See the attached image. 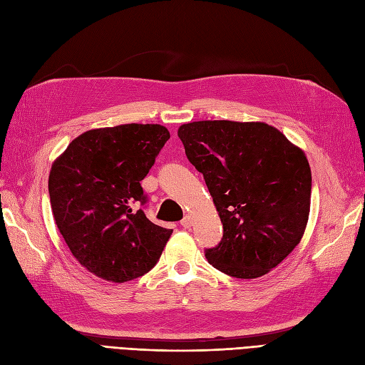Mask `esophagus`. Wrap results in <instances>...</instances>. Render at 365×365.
<instances>
[{
  "mask_svg": "<svg viewBox=\"0 0 365 365\" xmlns=\"http://www.w3.org/2000/svg\"><path fill=\"white\" fill-rule=\"evenodd\" d=\"M181 225H182L184 228H190V227L193 225V217H192L190 215H187V216H184V219L181 220Z\"/></svg>",
  "mask_w": 365,
  "mask_h": 365,
  "instance_id": "1",
  "label": "esophagus"
}]
</instances>
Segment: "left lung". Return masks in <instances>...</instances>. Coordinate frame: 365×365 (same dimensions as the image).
<instances>
[{
    "instance_id": "8db88e82",
    "label": "left lung",
    "mask_w": 365,
    "mask_h": 365,
    "mask_svg": "<svg viewBox=\"0 0 365 365\" xmlns=\"http://www.w3.org/2000/svg\"><path fill=\"white\" fill-rule=\"evenodd\" d=\"M178 137L224 225L207 260L236 279L268 274L300 244L307 225L312 173L304 152L263 121H192Z\"/></svg>"
}]
</instances>
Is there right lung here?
<instances>
[{"mask_svg":"<svg viewBox=\"0 0 365 365\" xmlns=\"http://www.w3.org/2000/svg\"><path fill=\"white\" fill-rule=\"evenodd\" d=\"M161 125H118L86 130L51 164L48 193L54 222L76 260L97 277L123 283L158 262L173 230L155 225L141 180L164 143Z\"/></svg>","mask_w":365,"mask_h":365,"instance_id":"add662e5","label":"right lung"}]
</instances>
